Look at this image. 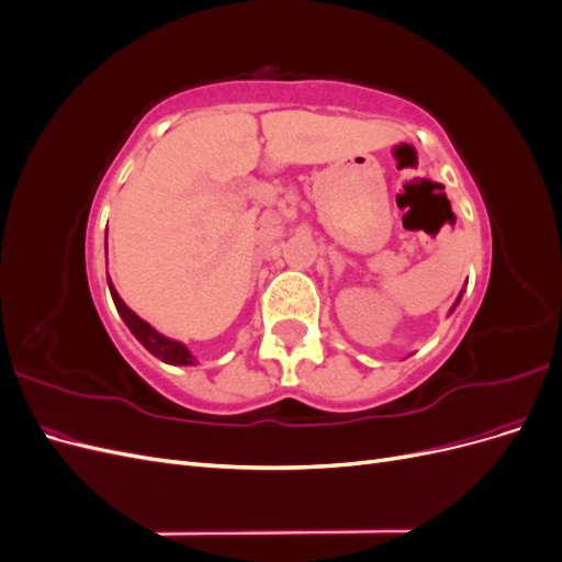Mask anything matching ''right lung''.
<instances>
[{
	"label": "right lung",
	"instance_id": "add662e5",
	"mask_svg": "<svg viewBox=\"0 0 562 562\" xmlns=\"http://www.w3.org/2000/svg\"><path fill=\"white\" fill-rule=\"evenodd\" d=\"M108 285H110V293H112V300H114V307H116L119 316L124 318L128 330L135 335V339H138V342L149 353H155L157 359H161L164 363H171V366H194V356L190 353V349H187L182 342H176V339L157 333L147 321H143L138 314H133L124 304V300L119 297V293L114 291L110 277H108Z\"/></svg>",
	"mask_w": 562,
	"mask_h": 562
}]
</instances>
